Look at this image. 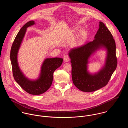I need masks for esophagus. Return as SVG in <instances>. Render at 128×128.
<instances>
[{
  "label": "esophagus",
  "mask_w": 128,
  "mask_h": 128,
  "mask_svg": "<svg viewBox=\"0 0 128 128\" xmlns=\"http://www.w3.org/2000/svg\"><path fill=\"white\" fill-rule=\"evenodd\" d=\"M70 60V58L68 55H64V62H68Z\"/></svg>",
  "instance_id": "obj_1"
}]
</instances>
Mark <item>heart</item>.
<instances>
[{"label": "heart", "mask_w": 128, "mask_h": 128, "mask_svg": "<svg viewBox=\"0 0 128 128\" xmlns=\"http://www.w3.org/2000/svg\"><path fill=\"white\" fill-rule=\"evenodd\" d=\"M76 30H77V28H75L74 29L72 30L69 33V36L70 37L73 36ZM85 37V32L84 31H81L80 33L78 34V35L76 37L74 40V44L76 45H81L84 40Z\"/></svg>", "instance_id": "b5f03b06"}]
</instances>
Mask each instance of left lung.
Wrapping results in <instances>:
<instances>
[{"mask_svg":"<svg viewBox=\"0 0 128 128\" xmlns=\"http://www.w3.org/2000/svg\"><path fill=\"white\" fill-rule=\"evenodd\" d=\"M99 23V28L92 41L72 49L68 53L73 84L81 91H95L106 86L117 67L115 40L105 24L102 22ZM101 49L107 51L105 64L98 72L90 73L88 70V60L92 55Z\"/></svg>","mask_w":128,"mask_h":128,"instance_id":"obj_1","label":"left lung"}]
</instances>
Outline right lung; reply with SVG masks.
<instances>
[{
  "label": "right lung",
  "instance_id": "right-lung-1",
  "mask_svg": "<svg viewBox=\"0 0 128 128\" xmlns=\"http://www.w3.org/2000/svg\"><path fill=\"white\" fill-rule=\"evenodd\" d=\"M35 24L34 20H30L20 28L12 45L10 60L13 76L16 82L28 94L39 95L47 91L51 87L53 82L54 72L61 66L63 59L60 58H45L42 63L40 72L36 79H30L24 75L18 66V50L25 36L26 28Z\"/></svg>",
  "mask_w": 128,
  "mask_h": 128
}]
</instances>
